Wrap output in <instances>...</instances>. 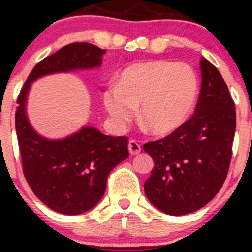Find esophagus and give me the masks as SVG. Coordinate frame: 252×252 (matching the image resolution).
Listing matches in <instances>:
<instances>
[{"mask_svg":"<svg viewBox=\"0 0 252 252\" xmlns=\"http://www.w3.org/2000/svg\"><path fill=\"white\" fill-rule=\"evenodd\" d=\"M128 149L131 155H138L141 151V145L136 140H130L128 144Z\"/></svg>","mask_w":252,"mask_h":252,"instance_id":"34e87169","label":"esophagus"}]
</instances>
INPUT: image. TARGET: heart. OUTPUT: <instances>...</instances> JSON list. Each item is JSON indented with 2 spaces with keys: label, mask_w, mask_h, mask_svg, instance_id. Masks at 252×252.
<instances>
[{
  "label": "heart",
  "mask_w": 252,
  "mask_h": 252,
  "mask_svg": "<svg viewBox=\"0 0 252 252\" xmlns=\"http://www.w3.org/2000/svg\"><path fill=\"white\" fill-rule=\"evenodd\" d=\"M199 94V79L189 64L149 61L126 68L103 93V106L111 121L122 129L139 106V118L156 134L182 126L191 114Z\"/></svg>",
  "instance_id": "b5f03b06"
}]
</instances>
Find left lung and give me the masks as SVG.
I'll return each instance as SVG.
<instances>
[{
	"instance_id": "left-lung-1",
	"label": "left lung",
	"mask_w": 252,
	"mask_h": 252,
	"mask_svg": "<svg viewBox=\"0 0 252 252\" xmlns=\"http://www.w3.org/2000/svg\"><path fill=\"white\" fill-rule=\"evenodd\" d=\"M201 90L194 116L144 150L155 167L144 185L147 199L171 216L204 207L222 188L232 158L236 116L228 86L217 68L202 57Z\"/></svg>"
}]
</instances>
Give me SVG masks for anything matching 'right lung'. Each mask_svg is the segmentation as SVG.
I'll return each instance as SVG.
<instances>
[{"instance_id": "obj_1", "label": "right lung", "mask_w": 252, "mask_h": 252, "mask_svg": "<svg viewBox=\"0 0 252 252\" xmlns=\"http://www.w3.org/2000/svg\"><path fill=\"white\" fill-rule=\"evenodd\" d=\"M105 53L88 42L67 45L35 65L18 96L16 131L25 179L39 200L63 215H80L100 202L108 174L128 158V139L90 126L58 140L44 138L28 119V94L45 75L100 67Z\"/></svg>"}]
</instances>
